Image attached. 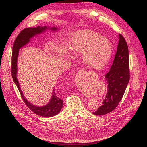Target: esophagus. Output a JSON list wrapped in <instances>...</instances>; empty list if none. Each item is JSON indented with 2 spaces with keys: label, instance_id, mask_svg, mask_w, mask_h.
<instances>
[{
  "label": "esophagus",
  "instance_id": "34e87169",
  "mask_svg": "<svg viewBox=\"0 0 147 147\" xmlns=\"http://www.w3.org/2000/svg\"><path fill=\"white\" fill-rule=\"evenodd\" d=\"M81 71L82 72V73H83V74H85V73H86V71H85L84 70H81Z\"/></svg>",
  "mask_w": 147,
  "mask_h": 147
}]
</instances>
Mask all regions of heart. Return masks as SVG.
Returning a JSON list of instances; mask_svg holds the SVG:
<instances>
[{"label":"heart","instance_id":"heart-1","mask_svg":"<svg viewBox=\"0 0 147 147\" xmlns=\"http://www.w3.org/2000/svg\"><path fill=\"white\" fill-rule=\"evenodd\" d=\"M71 48L76 52L82 53V59L88 67L100 69L108 64L112 55V45L107 38L90 31L76 33L71 41ZM72 57V53L67 51Z\"/></svg>","mask_w":147,"mask_h":147}]
</instances>
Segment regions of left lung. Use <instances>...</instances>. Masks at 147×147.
Instances as JSON below:
<instances>
[{
  "label": "left lung",
  "instance_id": "obj_1",
  "mask_svg": "<svg viewBox=\"0 0 147 147\" xmlns=\"http://www.w3.org/2000/svg\"><path fill=\"white\" fill-rule=\"evenodd\" d=\"M108 82V92L103 103L94 115L102 116L113 111L124 94L130 80L129 56L127 44L119 34V42L115 59L109 71L105 76Z\"/></svg>",
  "mask_w": 147,
  "mask_h": 147
}]
</instances>
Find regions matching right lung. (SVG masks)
<instances>
[{"mask_svg":"<svg viewBox=\"0 0 147 147\" xmlns=\"http://www.w3.org/2000/svg\"><path fill=\"white\" fill-rule=\"evenodd\" d=\"M47 30L52 31H58L59 29L56 27H48V26H38L37 27L27 28L24 29L17 36L13 47L12 59H11V75L13 80L17 87L22 97L26 104V105L30 109L31 111L36 115L45 117H50L57 115L61 109L63 107V100L59 98L55 92V87L52 91V95L51 99L47 104L44 106L38 107L30 103L24 96L20 84L17 79V60L20 49L31 41V39L35 36L44 32Z\"/></svg>","mask_w":147,"mask_h":147,"instance_id":"right-lung-1","label":"right lung"}]
</instances>
